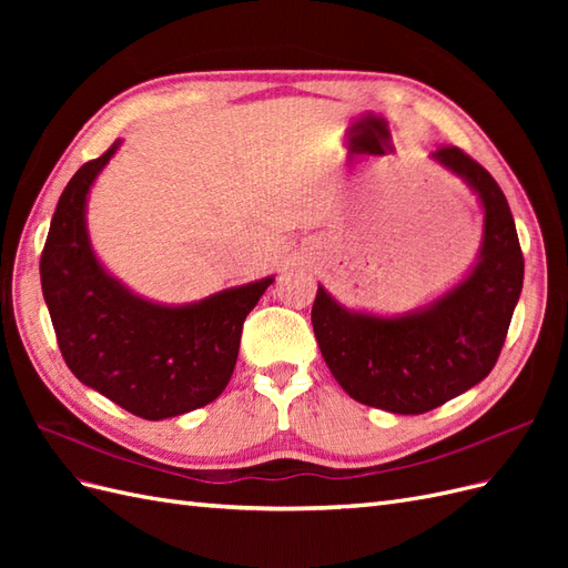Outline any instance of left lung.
Returning <instances> with one entry per match:
<instances>
[{"mask_svg": "<svg viewBox=\"0 0 568 568\" xmlns=\"http://www.w3.org/2000/svg\"><path fill=\"white\" fill-rule=\"evenodd\" d=\"M432 161L467 184L484 213L476 261L415 311L379 315L338 303L322 284L313 329L326 367L353 400L422 415L484 382L497 363L524 286V255L503 189L457 146Z\"/></svg>", "mask_w": 568, "mask_h": 568, "instance_id": "obj_1", "label": "left lung"}]
</instances>
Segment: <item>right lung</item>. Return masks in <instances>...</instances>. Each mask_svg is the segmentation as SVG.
<instances>
[{
  "label": "right lung",
  "mask_w": 568,
  "mask_h": 568,
  "mask_svg": "<svg viewBox=\"0 0 568 568\" xmlns=\"http://www.w3.org/2000/svg\"><path fill=\"white\" fill-rule=\"evenodd\" d=\"M120 144L65 184L40 261L42 294L65 365L132 415L159 422L213 403L225 390L246 315L274 277L168 305L134 294L99 261L88 201Z\"/></svg>",
  "instance_id": "obj_1"
}]
</instances>
